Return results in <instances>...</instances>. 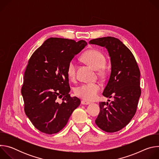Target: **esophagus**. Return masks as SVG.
Masks as SVG:
<instances>
[{"instance_id": "1", "label": "esophagus", "mask_w": 159, "mask_h": 159, "mask_svg": "<svg viewBox=\"0 0 159 159\" xmlns=\"http://www.w3.org/2000/svg\"><path fill=\"white\" fill-rule=\"evenodd\" d=\"M90 102H87V101H84V100L81 101V104H83V105H88V104H90Z\"/></svg>"}]
</instances>
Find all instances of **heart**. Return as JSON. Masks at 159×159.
Masks as SVG:
<instances>
[{"label":"heart","instance_id":"heart-1","mask_svg":"<svg viewBox=\"0 0 159 159\" xmlns=\"http://www.w3.org/2000/svg\"><path fill=\"white\" fill-rule=\"evenodd\" d=\"M84 61L89 65L98 70L99 76L104 77L107 74V70L104 66L106 63L105 55L99 50L91 49L86 51L82 56ZM76 62L75 60H71L66 67V74L68 77L74 81L76 77ZM101 85L99 83H86L77 86L75 89V94L87 101L95 100L100 90Z\"/></svg>","mask_w":159,"mask_h":159}]
</instances>
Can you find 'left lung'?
Instances as JSON below:
<instances>
[{
    "label": "left lung",
    "instance_id": "obj_1",
    "mask_svg": "<svg viewBox=\"0 0 159 159\" xmlns=\"http://www.w3.org/2000/svg\"><path fill=\"white\" fill-rule=\"evenodd\" d=\"M89 43L106 47L109 52L111 72L102 95L114 98L110 103L99 102L95 122L104 131L116 132L129 123L137 111L141 95L139 67L131 52L118 38L107 36Z\"/></svg>",
    "mask_w": 159,
    "mask_h": 159
}]
</instances>
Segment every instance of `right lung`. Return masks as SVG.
Segmentation results:
<instances>
[{
	"label": "right lung",
	"instance_id": "right-lung-1",
	"mask_svg": "<svg viewBox=\"0 0 159 159\" xmlns=\"http://www.w3.org/2000/svg\"><path fill=\"white\" fill-rule=\"evenodd\" d=\"M86 45L84 40L50 38L29 59L21 94L26 116L40 131L59 132L80 105V100L69 94L66 67ZM58 98L61 102H57Z\"/></svg>",
	"mask_w": 159,
	"mask_h": 159
}]
</instances>
